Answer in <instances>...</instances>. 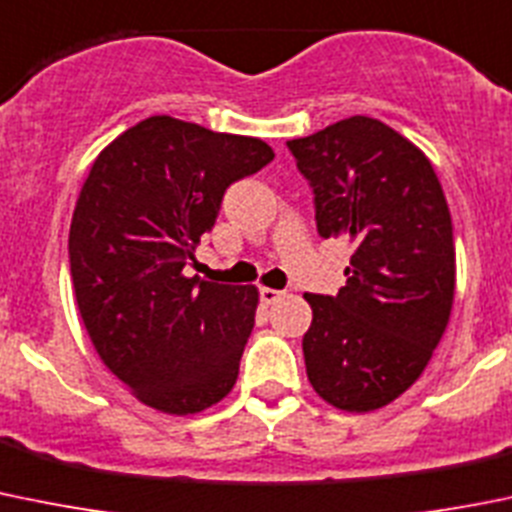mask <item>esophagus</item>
<instances>
[{
	"label": "esophagus",
	"instance_id": "obj_1",
	"mask_svg": "<svg viewBox=\"0 0 512 512\" xmlns=\"http://www.w3.org/2000/svg\"><path fill=\"white\" fill-rule=\"evenodd\" d=\"M282 297V292L280 290H272V287H262L260 290V300L265 302V305H275L277 300H280Z\"/></svg>",
	"mask_w": 512,
	"mask_h": 512
}]
</instances>
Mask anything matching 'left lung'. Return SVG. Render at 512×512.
<instances>
[{
  "instance_id": "8db88e82",
  "label": "left lung",
  "mask_w": 512,
  "mask_h": 512,
  "mask_svg": "<svg viewBox=\"0 0 512 512\" xmlns=\"http://www.w3.org/2000/svg\"><path fill=\"white\" fill-rule=\"evenodd\" d=\"M287 147L315 195L320 237H345L355 250L335 297L305 295L307 377L325 403L370 413L423 375L448 327V202L428 157L380 119H340Z\"/></svg>"
}]
</instances>
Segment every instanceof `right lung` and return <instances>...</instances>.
<instances>
[{
	"label": "right lung",
	"instance_id": "add662e5",
	"mask_svg": "<svg viewBox=\"0 0 512 512\" xmlns=\"http://www.w3.org/2000/svg\"><path fill=\"white\" fill-rule=\"evenodd\" d=\"M275 152L157 114L104 147L69 227L79 315L104 365L137 400L167 415L220 403L240 372L255 285L187 277L232 182Z\"/></svg>",
	"mask_w": 512,
	"mask_h": 512
}]
</instances>
